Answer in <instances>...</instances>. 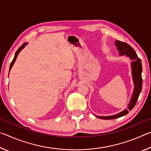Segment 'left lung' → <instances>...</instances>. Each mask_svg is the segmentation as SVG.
<instances>
[{"label":"left lung","mask_w":151,"mask_h":151,"mask_svg":"<svg viewBox=\"0 0 151 151\" xmlns=\"http://www.w3.org/2000/svg\"><path fill=\"white\" fill-rule=\"evenodd\" d=\"M114 44L116 46L117 50L119 52L120 56L126 55L127 57H129L132 60L131 69H132V76L133 79V83L134 85L133 93L132 94L131 101L129 104H128V109H124V111L119 112V113L114 114V115L108 116H96L97 118L105 120H111L114 119H117L119 117L123 116L129 113V111L134 108L136 104L138 99H139V94L142 90V63L140 58L137 57V55L134 50L131 46L128 45L126 42H123L119 40H116Z\"/></svg>","instance_id":"left-lung-1"}]
</instances>
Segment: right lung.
<instances>
[{
    "label": "right lung",
    "mask_w": 151,
    "mask_h": 151,
    "mask_svg": "<svg viewBox=\"0 0 151 151\" xmlns=\"http://www.w3.org/2000/svg\"><path fill=\"white\" fill-rule=\"evenodd\" d=\"M27 45H28V42H24V44L22 45L21 46V47H19V49H18V50H17V52H16V53H15V55H14V57L13 60H12V61L11 63V65H10V68H9V72H10V70H11V68H12V66H13L14 63V62H15V60H16L17 58V56H18V55H19V53L20 52V51H21V50L22 49V48H24L25 47V46Z\"/></svg>",
    "instance_id": "obj_1"
}]
</instances>
